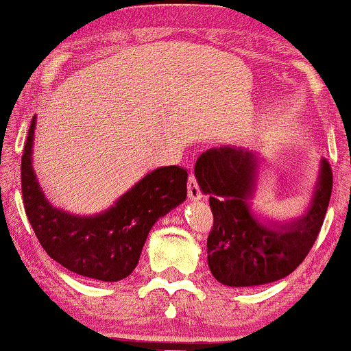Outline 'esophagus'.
I'll use <instances>...</instances> for the list:
<instances>
[{
	"label": "esophagus",
	"instance_id": "obj_1",
	"mask_svg": "<svg viewBox=\"0 0 351 351\" xmlns=\"http://www.w3.org/2000/svg\"><path fill=\"white\" fill-rule=\"evenodd\" d=\"M186 186H188V196H189V199L196 201V199L201 198V191H199V186H198V181H196L195 175H193V173H189Z\"/></svg>",
	"mask_w": 351,
	"mask_h": 351
}]
</instances>
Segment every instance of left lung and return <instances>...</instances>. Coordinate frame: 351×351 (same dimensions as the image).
<instances>
[{"label": "left lung", "mask_w": 351, "mask_h": 351, "mask_svg": "<svg viewBox=\"0 0 351 351\" xmlns=\"http://www.w3.org/2000/svg\"><path fill=\"white\" fill-rule=\"evenodd\" d=\"M259 165V155L236 147L206 150L195 165L215 217L208 265L217 282L231 287L269 284L295 271L315 243L332 196V168L322 160L308 211L291 223H263L251 211Z\"/></svg>", "instance_id": "obj_1"}]
</instances>
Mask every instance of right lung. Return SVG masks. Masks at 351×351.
Listing matches in <instances>:
<instances>
[{
  "mask_svg": "<svg viewBox=\"0 0 351 351\" xmlns=\"http://www.w3.org/2000/svg\"><path fill=\"white\" fill-rule=\"evenodd\" d=\"M34 128L36 115L21 158V191L24 211L44 251L88 279L117 282L128 277L138 264L153 224L186 199V170L176 165L156 168L107 211L74 216L52 206L36 180Z\"/></svg>",
  "mask_w": 351,
  "mask_h": 351,
  "instance_id": "obj_1",
  "label": "right lung"
}]
</instances>
